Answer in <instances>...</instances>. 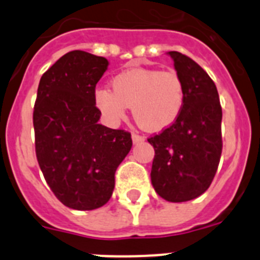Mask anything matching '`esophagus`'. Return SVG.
<instances>
[{"label":"esophagus","mask_w":260,"mask_h":260,"mask_svg":"<svg viewBox=\"0 0 260 260\" xmlns=\"http://www.w3.org/2000/svg\"><path fill=\"white\" fill-rule=\"evenodd\" d=\"M132 138H133V142H134V143H139V142H143L144 141L143 135L138 134V133H133Z\"/></svg>","instance_id":"esophagus-1"}]
</instances>
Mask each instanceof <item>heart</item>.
<instances>
[{
    "label": "heart",
    "mask_w": 260,
    "mask_h": 260,
    "mask_svg": "<svg viewBox=\"0 0 260 260\" xmlns=\"http://www.w3.org/2000/svg\"><path fill=\"white\" fill-rule=\"evenodd\" d=\"M185 86L176 71L128 69L112 79V91L99 88L95 104L110 125L126 116L133 107L137 122L150 132H161L173 125L182 112Z\"/></svg>",
    "instance_id": "1"
}]
</instances>
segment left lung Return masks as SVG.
<instances>
[{
    "label": "left lung",
    "mask_w": 260,
    "mask_h": 260,
    "mask_svg": "<svg viewBox=\"0 0 260 260\" xmlns=\"http://www.w3.org/2000/svg\"><path fill=\"white\" fill-rule=\"evenodd\" d=\"M185 86L176 122L147 141L153 146V189L168 202L198 198L212 183L222 151L221 105L213 80L180 52H169Z\"/></svg>",
    "instance_id": "1"
}]
</instances>
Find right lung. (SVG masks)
Masks as SVG:
<instances>
[{
	"mask_svg": "<svg viewBox=\"0 0 260 260\" xmlns=\"http://www.w3.org/2000/svg\"><path fill=\"white\" fill-rule=\"evenodd\" d=\"M108 61L71 50L45 71L34 107L35 151L48 186L66 207H103L114 173L132 150V134L98 122L95 88Z\"/></svg>",
	"mask_w": 260,
	"mask_h": 260,
	"instance_id": "obj_1",
	"label": "right lung"
}]
</instances>
